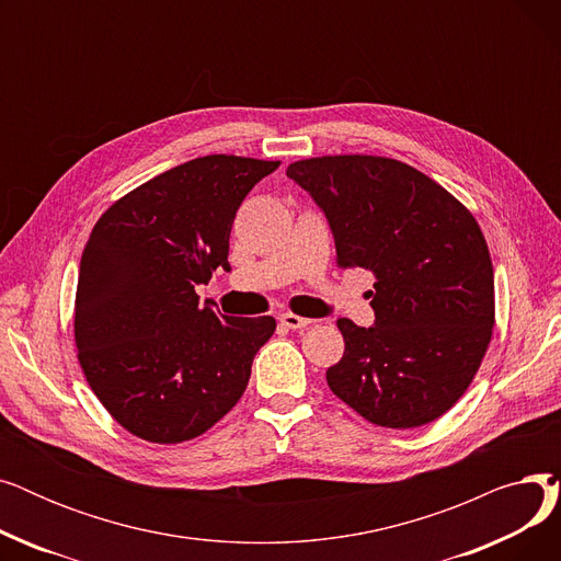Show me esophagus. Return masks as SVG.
Returning <instances> with one entry per match:
<instances>
[{
    "instance_id": "obj_1",
    "label": "esophagus",
    "mask_w": 561,
    "mask_h": 561,
    "mask_svg": "<svg viewBox=\"0 0 561 561\" xmlns=\"http://www.w3.org/2000/svg\"><path fill=\"white\" fill-rule=\"evenodd\" d=\"M279 318V322L284 328H288V330H302V328H307L311 320H307V318H302V316H296V313H288V311H284V313H279L277 316Z\"/></svg>"
}]
</instances>
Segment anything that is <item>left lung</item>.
<instances>
[{
	"instance_id": "left-lung-1",
	"label": "left lung",
	"mask_w": 561,
	"mask_h": 561,
	"mask_svg": "<svg viewBox=\"0 0 561 561\" xmlns=\"http://www.w3.org/2000/svg\"><path fill=\"white\" fill-rule=\"evenodd\" d=\"M325 214L341 268H366L375 322L339 318L345 352L328 370L366 421L409 430L444 416L473 381L493 332V265L480 225L427 174L366 154L286 168Z\"/></svg>"
}]
</instances>
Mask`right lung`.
I'll return each mask as SVG.
<instances>
[{"label":"right lung","instance_id":"right-lung-1","mask_svg":"<svg viewBox=\"0 0 561 561\" xmlns=\"http://www.w3.org/2000/svg\"><path fill=\"white\" fill-rule=\"evenodd\" d=\"M279 161L211 154L117 199L91 231L77 282L79 364L108 414L152 444H182L241 400L273 316H222L197 284L229 271L231 222Z\"/></svg>","mask_w":561,"mask_h":561}]
</instances>
